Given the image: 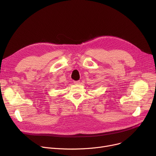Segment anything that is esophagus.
Masks as SVG:
<instances>
[{
  "instance_id": "34e87169",
  "label": "esophagus",
  "mask_w": 156,
  "mask_h": 156,
  "mask_svg": "<svg viewBox=\"0 0 156 156\" xmlns=\"http://www.w3.org/2000/svg\"><path fill=\"white\" fill-rule=\"evenodd\" d=\"M80 81H74V83L76 84V85H78L80 84Z\"/></svg>"
}]
</instances>
